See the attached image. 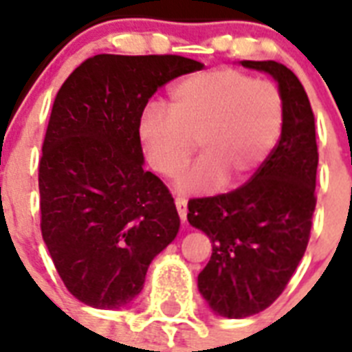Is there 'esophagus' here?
<instances>
[{"label": "esophagus", "instance_id": "1", "mask_svg": "<svg viewBox=\"0 0 352 352\" xmlns=\"http://www.w3.org/2000/svg\"><path fill=\"white\" fill-rule=\"evenodd\" d=\"M175 206H177V212H179V217H181V221H186V215H188L186 199L177 197L175 199Z\"/></svg>", "mask_w": 352, "mask_h": 352}]
</instances>
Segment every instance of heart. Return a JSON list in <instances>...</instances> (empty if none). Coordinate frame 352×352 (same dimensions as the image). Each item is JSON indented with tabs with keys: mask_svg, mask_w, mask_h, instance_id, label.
Here are the masks:
<instances>
[{
	"mask_svg": "<svg viewBox=\"0 0 352 352\" xmlns=\"http://www.w3.org/2000/svg\"><path fill=\"white\" fill-rule=\"evenodd\" d=\"M168 109L144 107L138 138L162 177H175L197 142L201 159L177 179V190L188 195L245 184L267 162L285 124L278 85L230 67L181 80L170 89Z\"/></svg>",
	"mask_w": 352,
	"mask_h": 352,
	"instance_id": "obj_1",
	"label": "heart"
}]
</instances>
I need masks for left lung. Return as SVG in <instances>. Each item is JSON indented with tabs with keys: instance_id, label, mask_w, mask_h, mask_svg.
Segmentation results:
<instances>
[{
	"instance_id": "1",
	"label": "left lung",
	"mask_w": 352,
	"mask_h": 352,
	"mask_svg": "<svg viewBox=\"0 0 352 352\" xmlns=\"http://www.w3.org/2000/svg\"><path fill=\"white\" fill-rule=\"evenodd\" d=\"M241 65L278 82L285 124L267 162L246 184L188 203L190 225L212 241L199 292L225 318L252 316L278 300L305 254L316 208V129L303 85L283 63L243 60Z\"/></svg>"
}]
</instances>
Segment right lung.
Listing matches in <instances>:
<instances>
[{
	"mask_svg": "<svg viewBox=\"0 0 352 352\" xmlns=\"http://www.w3.org/2000/svg\"><path fill=\"white\" fill-rule=\"evenodd\" d=\"M203 63L175 54H96L58 91L41 148V235L63 285L82 303L120 309L181 219L146 171L138 118L155 91Z\"/></svg>",
	"mask_w": 352,
	"mask_h": 352,
	"instance_id": "add662e5",
	"label": "right lung"
}]
</instances>
